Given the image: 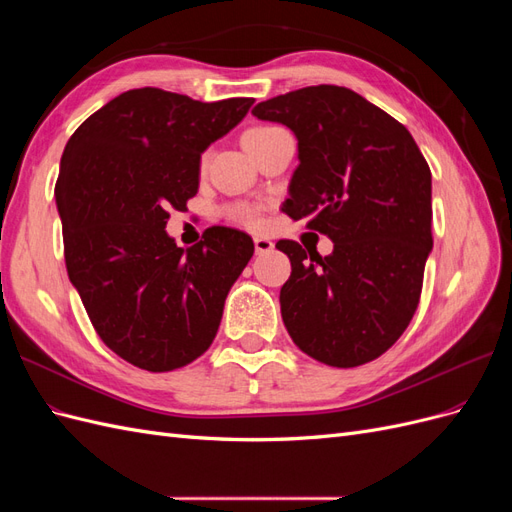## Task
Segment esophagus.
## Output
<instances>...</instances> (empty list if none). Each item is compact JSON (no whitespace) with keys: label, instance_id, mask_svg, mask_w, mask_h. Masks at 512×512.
Returning <instances> with one entry per match:
<instances>
[{"label":"esophagus","instance_id":"esophagus-1","mask_svg":"<svg viewBox=\"0 0 512 512\" xmlns=\"http://www.w3.org/2000/svg\"><path fill=\"white\" fill-rule=\"evenodd\" d=\"M254 247H256V254L260 256V254H269V252H273V241H269V239H265V237H254Z\"/></svg>","mask_w":512,"mask_h":512}]
</instances>
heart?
<instances>
[{"instance_id": "obj_1", "label": "heart", "mask_w": 512, "mask_h": 512, "mask_svg": "<svg viewBox=\"0 0 512 512\" xmlns=\"http://www.w3.org/2000/svg\"><path fill=\"white\" fill-rule=\"evenodd\" d=\"M273 130H275L273 126H258V128L247 130V132L243 134V145L254 141V138L265 136V134H269V132H273ZM226 215H228L230 220H235V222L245 224V226H258V224H260V213H258V209L252 207V205H245V203L230 205V207L226 209Z\"/></svg>"}]
</instances>
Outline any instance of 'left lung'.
I'll return each mask as SVG.
<instances>
[{
  "mask_svg": "<svg viewBox=\"0 0 512 512\" xmlns=\"http://www.w3.org/2000/svg\"><path fill=\"white\" fill-rule=\"evenodd\" d=\"M297 136L299 166L282 211L333 252L277 241L292 273L280 290L286 329L331 367L378 359L410 324L431 252V170L412 134L337 85L303 87L252 111Z\"/></svg>",
  "mask_w": 512,
  "mask_h": 512,
  "instance_id": "obj_1",
  "label": "left lung"
}]
</instances>
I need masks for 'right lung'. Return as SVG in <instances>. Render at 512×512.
I'll return each instance as SVG.
<instances>
[{
    "instance_id": "right-lung-1",
    "label": "right lung",
    "mask_w": 512,
    "mask_h": 512,
    "mask_svg": "<svg viewBox=\"0 0 512 512\" xmlns=\"http://www.w3.org/2000/svg\"><path fill=\"white\" fill-rule=\"evenodd\" d=\"M252 104L130 89L64 149L55 198L68 277L102 342L136 367L173 371L198 359L254 254L237 228L213 226L188 250L164 230L168 209L198 192L200 156Z\"/></svg>"
}]
</instances>
